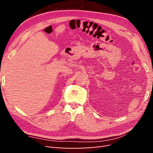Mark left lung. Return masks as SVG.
Segmentation results:
<instances>
[{
  "label": "left lung",
  "instance_id": "1",
  "mask_svg": "<svg viewBox=\"0 0 153 153\" xmlns=\"http://www.w3.org/2000/svg\"><path fill=\"white\" fill-rule=\"evenodd\" d=\"M152 84H153V83H152Z\"/></svg>",
  "mask_w": 153,
  "mask_h": 153
}]
</instances>
